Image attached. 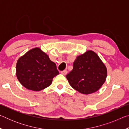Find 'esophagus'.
Instances as JSON below:
<instances>
[{
	"instance_id": "obj_1",
	"label": "esophagus",
	"mask_w": 129,
	"mask_h": 129,
	"mask_svg": "<svg viewBox=\"0 0 129 129\" xmlns=\"http://www.w3.org/2000/svg\"><path fill=\"white\" fill-rule=\"evenodd\" d=\"M67 72H68V71H67V70H64V71H62L61 73V74L63 75H66L67 74Z\"/></svg>"
}]
</instances>
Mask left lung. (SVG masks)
<instances>
[{
	"label": "left lung",
	"mask_w": 129,
	"mask_h": 129,
	"mask_svg": "<svg viewBox=\"0 0 129 129\" xmlns=\"http://www.w3.org/2000/svg\"><path fill=\"white\" fill-rule=\"evenodd\" d=\"M107 69L95 52L88 51L77 57L66 77L71 86L84 94L94 93L106 80Z\"/></svg>",
	"instance_id": "left-lung-1"
}]
</instances>
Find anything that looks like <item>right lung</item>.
I'll return each mask as SVG.
<instances>
[{
    "mask_svg": "<svg viewBox=\"0 0 129 129\" xmlns=\"http://www.w3.org/2000/svg\"><path fill=\"white\" fill-rule=\"evenodd\" d=\"M16 71L21 84L34 91L49 86L53 78L59 74L55 63L39 48L30 50L19 58Z\"/></svg>",
    "mask_w": 129,
    "mask_h": 129,
    "instance_id": "1",
    "label": "right lung"
}]
</instances>
